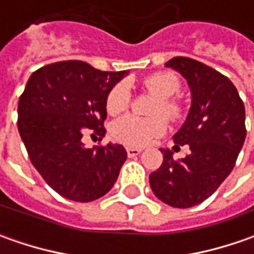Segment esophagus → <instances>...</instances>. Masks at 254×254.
Here are the masks:
<instances>
[{
    "label": "esophagus",
    "mask_w": 254,
    "mask_h": 254,
    "mask_svg": "<svg viewBox=\"0 0 254 254\" xmlns=\"http://www.w3.org/2000/svg\"><path fill=\"white\" fill-rule=\"evenodd\" d=\"M140 152H141V150H140V148H131V147H128V148H127V155H128L130 158L137 157Z\"/></svg>",
    "instance_id": "obj_1"
}]
</instances>
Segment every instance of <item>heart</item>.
Masks as SVG:
<instances>
[{
	"mask_svg": "<svg viewBox=\"0 0 254 254\" xmlns=\"http://www.w3.org/2000/svg\"><path fill=\"white\" fill-rule=\"evenodd\" d=\"M144 86L160 97L154 114H164L171 120H178L182 114L180 103L174 99L181 90V82L172 72H160L144 79ZM131 100V92L127 82L117 83L107 94L106 107L110 114L124 112ZM167 131V123L161 117L142 119L134 114H127L113 124L112 134L117 141L130 147H144L161 137Z\"/></svg>",
	"mask_w": 254,
	"mask_h": 254,
	"instance_id": "obj_1",
	"label": "heart"
}]
</instances>
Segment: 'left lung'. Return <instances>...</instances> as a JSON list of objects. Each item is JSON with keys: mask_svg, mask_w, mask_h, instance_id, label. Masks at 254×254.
<instances>
[{"mask_svg": "<svg viewBox=\"0 0 254 254\" xmlns=\"http://www.w3.org/2000/svg\"><path fill=\"white\" fill-rule=\"evenodd\" d=\"M165 66L190 86V112L172 138L190 152L175 161L161 148L164 161L150 174V187L164 203L184 209L208 199L233 170L246 138L245 104L229 79L206 64L178 56Z\"/></svg>", "mask_w": 254, "mask_h": 254, "instance_id": "obj_1", "label": "left lung"}]
</instances>
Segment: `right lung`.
Instances as JSON below:
<instances>
[{
	"mask_svg": "<svg viewBox=\"0 0 254 254\" xmlns=\"http://www.w3.org/2000/svg\"><path fill=\"white\" fill-rule=\"evenodd\" d=\"M127 73L64 61L38 69L26 82L18 103V131L32 165L66 199H99L117 181L126 148L113 142L86 148L82 137L89 130L106 134L107 94Z\"/></svg>",
	"mask_w": 254,
	"mask_h": 254,
	"instance_id": "obj_1",
	"label": "right lung"
}]
</instances>
